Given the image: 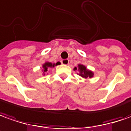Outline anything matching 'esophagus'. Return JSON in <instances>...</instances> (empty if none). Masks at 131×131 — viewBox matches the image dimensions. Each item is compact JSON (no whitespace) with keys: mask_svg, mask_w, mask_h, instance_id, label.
Wrapping results in <instances>:
<instances>
[{"mask_svg":"<svg viewBox=\"0 0 131 131\" xmlns=\"http://www.w3.org/2000/svg\"><path fill=\"white\" fill-rule=\"evenodd\" d=\"M61 63L67 66V65L69 64V60H68V59H64V60H61Z\"/></svg>","mask_w":131,"mask_h":131,"instance_id":"obj_1","label":"esophagus"}]
</instances>
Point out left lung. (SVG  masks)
<instances>
[{"instance_id":"left-lung-1","label":"left lung","mask_w":131,"mask_h":131,"mask_svg":"<svg viewBox=\"0 0 131 131\" xmlns=\"http://www.w3.org/2000/svg\"><path fill=\"white\" fill-rule=\"evenodd\" d=\"M73 70L78 71L79 73H78V75L83 78H91L94 76V73L91 70L88 69L87 67L83 64L79 63L77 67H75L73 68Z\"/></svg>"}]
</instances>
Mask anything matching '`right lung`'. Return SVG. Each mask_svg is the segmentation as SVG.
Returning <instances> with one entry per match:
<instances>
[{
    "instance_id": "1",
    "label": "right lung",
    "mask_w": 131,
    "mask_h": 131,
    "mask_svg": "<svg viewBox=\"0 0 131 131\" xmlns=\"http://www.w3.org/2000/svg\"><path fill=\"white\" fill-rule=\"evenodd\" d=\"M60 62H57V63H52L50 62H48V61H46L42 65V69H41V71H42V73H43V75H46L48 73V71H49V69L50 68H54L56 66H58L60 65Z\"/></svg>"
}]
</instances>
